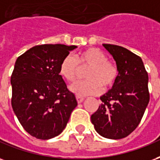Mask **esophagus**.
Listing matches in <instances>:
<instances>
[{
  "mask_svg": "<svg viewBox=\"0 0 160 160\" xmlns=\"http://www.w3.org/2000/svg\"><path fill=\"white\" fill-rule=\"evenodd\" d=\"M77 101H78V103H82V101H83V100H84V98L82 97V96H79V95H77Z\"/></svg>",
  "mask_w": 160,
  "mask_h": 160,
  "instance_id": "34e87169",
  "label": "esophagus"
}]
</instances>
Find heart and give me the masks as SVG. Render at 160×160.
Returning <instances> with one entry per match:
<instances>
[{
    "mask_svg": "<svg viewBox=\"0 0 160 160\" xmlns=\"http://www.w3.org/2000/svg\"><path fill=\"white\" fill-rule=\"evenodd\" d=\"M86 68H88L85 72L87 80L78 82L71 87L72 91L81 96L98 94L103 88H112L118 77L116 65L107 59V55L96 48L79 52L75 58L66 56L59 66V73L66 81L73 82L78 78L81 69Z\"/></svg>",
    "mask_w": 160,
    "mask_h": 160,
    "instance_id": "1",
    "label": "heart"
}]
</instances>
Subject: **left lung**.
I'll return each mask as SVG.
<instances>
[{"mask_svg": "<svg viewBox=\"0 0 160 160\" xmlns=\"http://www.w3.org/2000/svg\"><path fill=\"white\" fill-rule=\"evenodd\" d=\"M116 61L118 77L112 88L101 96L102 104L92 114L99 135L122 139L141 122L149 102L148 75L141 57L123 47L103 44Z\"/></svg>", "mask_w": 160, "mask_h": 160, "instance_id": "left-lung-1", "label": "left lung"}]
</instances>
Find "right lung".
<instances>
[{
  "label": "right lung",
  "instance_id": "obj_1",
  "mask_svg": "<svg viewBox=\"0 0 160 160\" xmlns=\"http://www.w3.org/2000/svg\"><path fill=\"white\" fill-rule=\"evenodd\" d=\"M77 46L37 45L15 62L11 76L12 107L25 131L37 139L59 136L78 106L59 75L63 59Z\"/></svg>",
  "mask_w": 160,
  "mask_h": 160
}]
</instances>
